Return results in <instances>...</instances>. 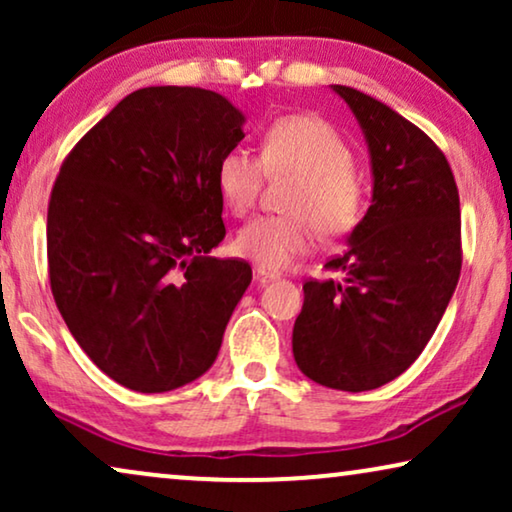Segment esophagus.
I'll use <instances>...</instances> for the list:
<instances>
[{
	"label": "esophagus",
	"mask_w": 512,
	"mask_h": 512,
	"mask_svg": "<svg viewBox=\"0 0 512 512\" xmlns=\"http://www.w3.org/2000/svg\"><path fill=\"white\" fill-rule=\"evenodd\" d=\"M254 277H256V282L265 284V282H275V279H279V272L272 268H265V265H256Z\"/></svg>",
	"instance_id": "34e87169"
}]
</instances>
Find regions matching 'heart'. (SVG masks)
Returning <instances> with one entry per match:
<instances>
[{"label":"heart","instance_id":"heart-1","mask_svg":"<svg viewBox=\"0 0 512 512\" xmlns=\"http://www.w3.org/2000/svg\"><path fill=\"white\" fill-rule=\"evenodd\" d=\"M265 174L296 177L286 195V212L258 216L237 233L233 247L265 268H284L312 247L314 235H349L366 209V186L354 167V153L324 118L291 114L263 132L258 158L230 149L216 165V186L235 216L249 214L261 195Z\"/></svg>","mask_w":512,"mask_h":512}]
</instances>
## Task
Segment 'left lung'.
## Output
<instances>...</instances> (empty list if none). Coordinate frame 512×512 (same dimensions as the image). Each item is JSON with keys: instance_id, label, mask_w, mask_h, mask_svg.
Listing matches in <instances>:
<instances>
[{"instance_id": "obj_1", "label": "left lung", "mask_w": 512, "mask_h": 512, "mask_svg": "<svg viewBox=\"0 0 512 512\" xmlns=\"http://www.w3.org/2000/svg\"><path fill=\"white\" fill-rule=\"evenodd\" d=\"M361 123L373 205L349 247L307 279L293 359L324 387L368 391L405 373L431 340L461 272L459 191L436 142L387 104L333 86Z\"/></svg>"}]
</instances>
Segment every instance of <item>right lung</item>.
I'll use <instances>...</instances> for the list:
<instances>
[{"label": "right lung", "instance_id": "obj_1", "mask_svg": "<svg viewBox=\"0 0 512 512\" xmlns=\"http://www.w3.org/2000/svg\"><path fill=\"white\" fill-rule=\"evenodd\" d=\"M244 116L214 90L153 86L83 135L48 200V279L69 333L123 387L198 380L251 282L226 237L216 165Z\"/></svg>", "mask_w": 512, "mask_h": 512}]
</instances>
